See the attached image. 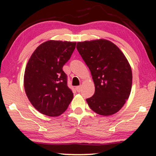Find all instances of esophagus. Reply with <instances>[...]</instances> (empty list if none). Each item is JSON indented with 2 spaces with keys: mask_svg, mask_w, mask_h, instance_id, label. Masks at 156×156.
<instances>
[{
  "mask_svg": "<svg viewBox=\"0 0 156 156\" xmlns=\"http://www.w3.org/2000/svg\"><path fill=\"white\" fill-rule=\"evenodd\" d=\"M76 90L78 92H80L81 91V87L80 86H78V87H76Z\"/></svg>",
  "mask_w": 156,
  "mask_h": 156,
  "instance_id": "obj_1",
  "label": "esophagus"
}]
</instances>
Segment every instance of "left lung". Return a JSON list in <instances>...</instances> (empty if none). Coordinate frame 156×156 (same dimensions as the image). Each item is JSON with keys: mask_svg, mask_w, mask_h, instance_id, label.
Returning a JSON list of instances; mask_svg holds the SVG:
<instances>
[{"mask_svg": "<svg viewBox=\"0 0 156 156\" xmlns=\"http://www.w3.org/2000/svg\"><path fill=\"white\" fill-rule=\"evenodd\" d=\"M78 51L88 66L95 91L87 99L93 112L102 116L116 114L129 98L132 70L124 53L104 39L78 42Z\"/></svg>", "mask_w": 156, "mask_h": 156, "instance_id": "left-lung-1", "label": "left lung"}]
</instances>
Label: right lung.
<instances>
[{"label":"right lung","instance_id":"add662e5","mask_svg":"<svg viewBox=\"0 0 156 156\" xmlns=\"http://www.w3.org/2000/svg\"><path fill=\"white\" fill-rule=\"evenodd\" d=\"M76 42L48 40L37 48L24 73L25 92L30 103L41 114L58 117L73 98L62 69L70 58Z\"/></svg>","mask_w":156,"mask_h":156}]
</instances>
